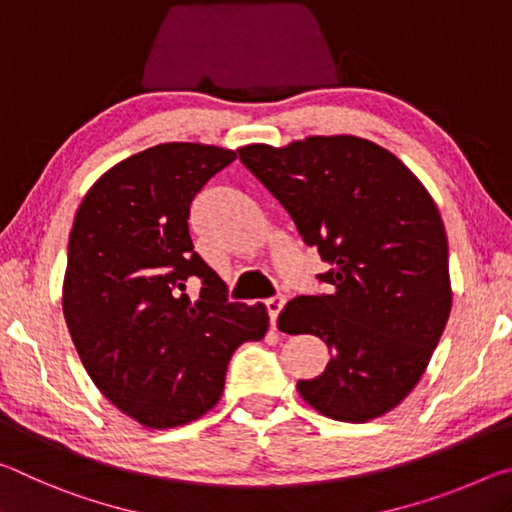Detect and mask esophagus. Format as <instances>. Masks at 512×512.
Here are the masks:
<instances>
[{
	"label": "esophagus",
	"mask_w": 512,
	"mask_h": 512,
	"mask_svg": "<svg viewBox=\"0 0 512 512\" xmlns=\"http://www.w3.org/2000/svg\"><path fill=\"white\" fill-rule=\"evenodd\" d=\"M265 306H267V313H270V324L276 326V320H279V313L283 311V306H286V297L279 295V297L267 299Z\"/></svg>",
	"instance_id": "obj_1"
}]
</instances>
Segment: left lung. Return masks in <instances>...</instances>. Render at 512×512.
Masks as SVG:
<instances>
[{"mask_svg":"<svg viewBox=\"0 0 512 512\" xmlns=\"http://www.w3.org/2000/svg\"><path fill=\"white\" fill-rule=\"evenodd\" d=\"M238 154L329 265V295L297 297L279 315L281 331L331 349L326 370L297 383L301 399L338 422L385 415L420 383L451 311L433 197L395 154L358 136L254 142Z\"/></svg>","mask_w":512,"mask_h":512,"instance_id":"1","label":"left lung"}]
</instances>
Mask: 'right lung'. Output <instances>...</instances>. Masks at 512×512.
I'll list each match as a JSON object with an SVG mask.
<instances>
[{
	"label": "right lung",
	"mask_w": 512,
	"mask_h": 512,
	"mask_svg": "<svg viewBox=\"0 0 512 512\" xmlns=\"http://www.w3.org/2000/svg\"><path fill=\"white\" fill-rule=\"evenodd\" d=\"M236 161L233 149L163 142L106 170L74 217L63 315L97 390L147 429L206 415L242 342L263 340V304H229L226 286L192 247L190 204ZM199 278L197 302L185 295Z\"/></svg>",
	"instance_id": "obj_1"
}]
</instances>
